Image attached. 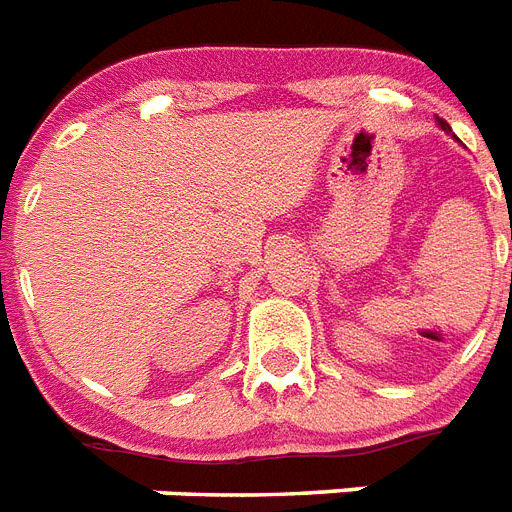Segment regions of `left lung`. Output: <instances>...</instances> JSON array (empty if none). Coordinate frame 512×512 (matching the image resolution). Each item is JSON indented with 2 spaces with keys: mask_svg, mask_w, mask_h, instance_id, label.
<instances>
[{
  "mask_svg": "<svg viewBox=\"0 0 512 512\" xmlns=\"http://www.w3.org/2000/svg\"><path fill=\"white\" fill-rule=\"evenodd\" d=\"M437 122H439V128H442V130H447V133H450V125H447L445 120H437Z\"/></svg>",
  "mask_w": 512,
  "mask_h": 512,
  "instance_id": "left-lung-1",
  "label": "left lung"
}]
</instances>
